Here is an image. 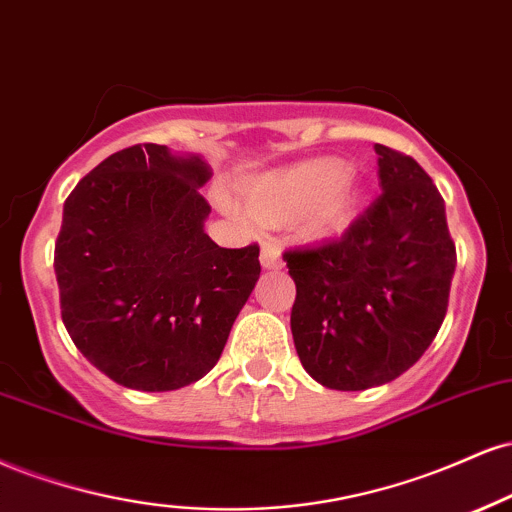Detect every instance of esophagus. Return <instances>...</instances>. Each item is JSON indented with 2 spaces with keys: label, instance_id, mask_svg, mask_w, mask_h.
<instances>
[{
  "label": "esophagus",
  "instance_id": "obj_1",
  "mask_svg": "<svg viewBox=\"0 0 512 512\" xmlns=\"http://www.w3.org/2000/svg\"><path fill=\"white\" fill-rule=\"evenodd\" d=\"M261 266L266 270L282 268V258H280L278 246H275V244H263L261 246Z\"/></svg>",
  "mask_w": 512,
  "mask_h": 512
}]
</instances>
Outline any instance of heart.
<instances>
[{"mask_svg":"<svg viewBox=\"0 0 512 512\" xmlns=\"http://www.w3.org/2000/svg\"><path fill=\"white\" fill-rule=\"evenodd\" d=\"M362 196V184L345 160L318 158L256 179L249 189V208L256 220L268 225L299 222L304 232L323 237L350 225ZM218 203L234 218L249 220L225 191L218 194Z\"/></svg>","mask_w":512,"mask_h":512,"instance_id":"obj_1","label":"heart"}]
</instances>
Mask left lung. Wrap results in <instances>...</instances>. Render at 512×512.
Listing matches in <instances>:
<instances>
[{
	"label": "left lung",
	"instance_id": "obj_1",
	"mask_svg": "<svg viewBox=\"0 0 512 512\" xmlns=\"http://www.w3.org/2000/svg\"><path fill=\"white\" fill-rule=\"evenodd\" d=\"M381 196L333 242L285 251L292 338L314 381L366 390L405 374L448 309L455 244L446 203L410 155L374 146Z\"/></svg>",
	"mask_w": 512,
	"mask_h": 512
}]
</instances>
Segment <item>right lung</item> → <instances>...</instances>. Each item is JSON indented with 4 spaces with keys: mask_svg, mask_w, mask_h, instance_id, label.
<instances>
[{
    "mask_svg": "<svg viewBox=\"0 0 512 512\" xmlns=\"http://www.w3.org/2000/svg\"><path fill=\"white\" fill-rule=\"evenodd\" d=\"M210 177L201 155L143 143L66 198L54 246L62 321L119 386L165 393L206 376L256 287L258 246L222 249L203 230Z\"/></svg>",
    "mask_w": 512,
    "mask_h": 512,
    "instance_id": "add662e5",
    "label": "right lung"
}]
</instances>
